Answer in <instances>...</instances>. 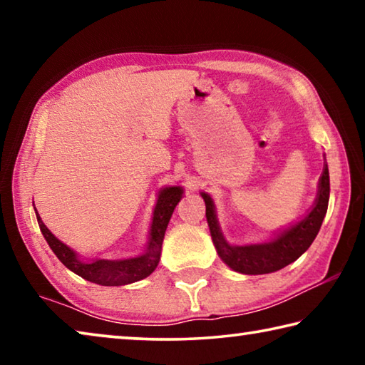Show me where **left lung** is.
<instances>
[{"mask_svg":"<svg viewBox=\"0 0 365 365\" xmlns=\"http://www.w3.org/2000/svg\"><path fill=\"white\" fill-rule=\"evenodd\" d=\"M206 202V217L211 230L212 242L215 245L219 256L228 267L246 275H261L277 272L288 264L294 262L302 252L316 240L317 233L322 225L324 217L329 207L330 196V177L329 168H324L322 177L319 182V193L316 206L304 219L298 224L288 228L287 232L280 233L275 240L261 245H246V246H230L219 230L217 219H215L214 205L211 196L201 193Z\"/></svg>","mask_w":365,"mask_h":365,"instance_id":"8db88e82","label":"left lung"}]
</instances>
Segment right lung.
<instances>
[{
    "mask_svg": "<svg viewBox=\"0 0 365 365\" xmlns=\"http://www.w3.org/2000/svg\"><path fill=\"white\" fill-rule=\"evenodd\" d=\"M182 193L183 190L180 187H169L160 191L158 197V205L154 207L150 243H148L146 252L138 257L120 259V261H106V259H96L93 262L80 261L76 252H73L69 246L59 242V240L48 230V227L43 224L38 214H36V219H38L40 230L43 233V237L46 238L49 248L53 250L59 261L63 262L67 269H71L73 274L80 275L85 280L104 287L128 285V283L146 279V277L158 267L165 228H168V224L177 202L180 201Z\"/></svg>",
    "mask_w": 365,
    "mask_h": 365,
    "instance_id": "right-lung-1",
    "label": "right lung"
}]
</instances>
